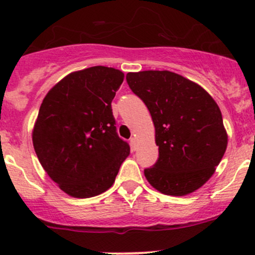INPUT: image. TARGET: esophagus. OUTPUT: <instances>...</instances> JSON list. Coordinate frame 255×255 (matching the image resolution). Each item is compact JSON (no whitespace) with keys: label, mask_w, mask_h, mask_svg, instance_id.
<instances>
[{"label":"esophagus","mask_w":255,"mask_h":255,"mask_svg":"<svg viewBox=\"0 0 255 255\" xmlns=\"http://www.w3.org/2000/svg\"><path fill=\"white\" fill-rule=\"evenodd\" d=\"M136 146H138V144H136V139L135 138H130V147H132V150L135 151Z\"/></svg>","instance_id":"1"}]
</instances>
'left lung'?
<instances>
[{
  "instance_id": "1",
  "label": "left lung",
  "mask_w": 255,
  "mask_h": 255,
  "mask_svg": "<svg viewBox=\"0 0 255 255\" xmlns=\"http://www.w3.org/2000/svg\"><path fill=\"white\" fill-rule=\"evenodd\" d=\"M127 82L149 109L158 159L144 170L157 191L185 196L214 174L228 146L220 109L197 83L175 72H128Z\"/></svg>"
}]
</instances>
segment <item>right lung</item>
Returning <instances> with one entry per match:
<instances>
[{
  "instance_id": "1",
  "label": "right lung",
  "mask_w": 255,
  "mask_h": 255,
  "mask_svg": "<svg viewBox=\"0 0 255 255\" xmlns=\"http://www.w3.org/2000/svg\"><path fill=\"white\" fill-rule=\"evenodd\" d=\"M123 78L117 69L92 66L64 77L42 102L33 149L49 178L71 197H93L110 189L129 155L111 109Z\"/></svg>"
}]
</instances>
